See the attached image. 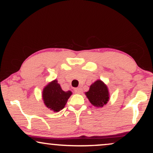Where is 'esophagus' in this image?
Instances as JSON below:
<instances>
[{"instance_id":"1","label":"esophagus","mask_w":153,"mask_h":153,"mask_svg":"<svg viewBox=\"0 0 153 153\" xmlns=\"http://www.w3.org/2000/svg\"><path fill=\"white\" fill-rule=\"evenodd\" d=\"M74 91L76 94H81L82 92V90L81 88H76L74 89Z\"/></svg>"}]
</instances>
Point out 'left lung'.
I'll return each instance as SVG.
<instances>
[{
	"mask_svg": "<svg viewBox=\"0 0 153 153\" xmlns=\"http://www.w3.org/2000/svg\"><path fill=\"white\" fill-rule=\"evenodd\" d=\"M85 95L90 102L97 107H102L109 99L107 86L101 80H96L94 82Z\"/></svg>",
	"mask_w": 153,
	"mask_h": 153,
	"instance_id": "1",
	"label": "left lung"
}]
</instances>
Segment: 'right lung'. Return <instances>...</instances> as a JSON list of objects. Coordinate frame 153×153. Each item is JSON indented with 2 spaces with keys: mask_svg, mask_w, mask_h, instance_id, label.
Masks as SVG:
<instances>
[{
  "mask_svg": "<svg viewBox=\"0 0 153 153\" xmlns=\"http://www.w3.org/2000/svg\"><path fill=\"white\" fill-rule=\"evenodd\" d=\"M71 94V91H62L57 80H54L44 88L42 96L47 108L54 111H59L65 106Z\"/></svg>",
  "mask_w": 153,
  "mask_h": 153,
  "instance_id": "add662e5",
  "label": "right lung"
}]
</instances>
